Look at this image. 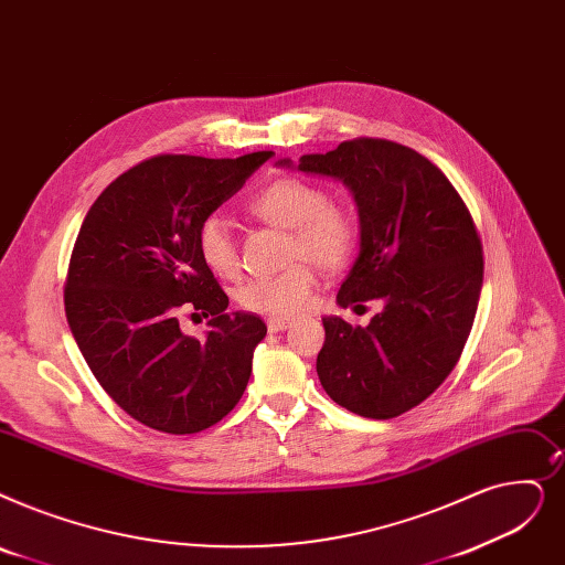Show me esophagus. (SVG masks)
Here are the masks:
<instances>
[{"label":"esophagus","mask_w":565,"mask_h":565,"mask_svg":"<svg viewBox=\"0 0 565 565\" xmlns=\"http://www.w3.org/2000/svg\"><path fill=\"white\" fill-rule=\"evenodd\" d=\"M288 328H290L288 318H277V316L267 318V330H269V332H284V330H288Z\"/></svg>","instance_id":"34e87169"}]
</instances>
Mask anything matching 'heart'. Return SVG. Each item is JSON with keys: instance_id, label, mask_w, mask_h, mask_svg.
Instances as JSON below:
<instances>
[{"instance_id": "obj_1", "label": "heart", "mask_w": 565, "mask_h": 565, "mask_svg": "<svg viewBox=\"0 0 565 565\" xmlns=\"http://www.w3.org/2000/svg\"><path fill=\"white\" fill-rule=\"evenodd\" d=\"M249 212L260 222L290 231L286 260L292 263L281 275L256 277L242 284L237 302L265 316H292L302 311L316 288L313 269H337L347 263L358 242L353 214L328 201V193L298 178H281L267 184L249 203ZM199 254L203 263L222 279L239 277V254L226 218L210 214L199 226Z\"/></svg>"}]
</instances>
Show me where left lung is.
<instances>
[{"instance_id": "1", "label": "left lung", "mask_w": 565, "mask_h": 565, "mask_svg": "<svg viewBox=\"0 0 565 565\" xmlns=\"http://www.w3.org/2000/svg\"><path fill=\"white\" fill-rule=\"evenodd\" d=\"M298 170L337 178L355 195L360 254L337 302H383L364 328L323 318L318 379L351 413L397 418L448 379L473 328L482 288L473 216L440 168L392 140H347L300 157Z\"/></svg>"}]
</instances>
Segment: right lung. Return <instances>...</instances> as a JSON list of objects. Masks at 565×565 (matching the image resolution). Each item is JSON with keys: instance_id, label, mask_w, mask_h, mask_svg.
I'll return each mask as SVG.
<instances>
[{"instance_id": "right-lung-1", "label": "right lung", "mask_w": 565, "mask_h": 565, "mask_svg": "<svg viewBox=\"0 0 565 565\" xmlns=\"http://www.w3.org/2000/svg\"><path fill=\"white\" fill-rule=\"evenodd\" d=\"M269 157L147 159L102 191L73 244L64 284L73 339L113 402L157 431L216 425L249 383L267 328L254 313H226L195 237ZM184 312L211 318L205 340L179 330Z\"/></svg>"}]
</instances>
